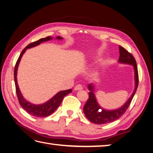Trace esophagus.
Returning a JSON list of instances; mask_svg holds the SVG:
<instances>
[{"instance_id": "34e87169", "label": "esophagus", "mask_w": 153, "mask_h": 153, "mask_svg": "<svg viewBox=\"0 0 153 153\" xmlns=\"http://www.w3.org/2000/svg\"><path fill=\"white\" fill-rule=\"evenodd\" d=\"M83 89V87L81 84H78L75 87V89L74 90L75 91H79V90H82Z\"/></svg>"}]
</instances>
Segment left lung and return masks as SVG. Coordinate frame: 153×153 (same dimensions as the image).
Listing matches in <instances>:
<instances>
[{
    "label": "left lung",
    "instance_id": "obj_1",
    "mask_svg": "<svg viewBox=\"0 0 153 153\" xmlns=\"http://www.w3.org/2000/svg\"><path fill=\"white\" fill-rule=\"evenodd\" d=\"M119 62L132 65L135 72V89L126 102L121 107L115 110H105L101 108L97 101L94 92V85L92 84L88 85V89L89 90V99L84 106V112L86 117L92 123L97 124H103L112 123L119 119L125 113L130 105L131 100L137 91L138 85V74L137 62L135 58L128 51L121 46H119Z\"/></svg>",
    "mask_w": 153,
    "mask_h": 153
}]
</instances>
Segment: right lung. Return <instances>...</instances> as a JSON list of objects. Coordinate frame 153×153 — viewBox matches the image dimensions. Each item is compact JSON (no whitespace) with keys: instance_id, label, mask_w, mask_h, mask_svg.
Here are the masks:
<instances>
[{"instance_id":"right-lung-1","label":"right lung","mask_w":153,"mask_h":153,"mask_svg":"<svg viewBox=\"0 0 153 153\" xmlns=\"http://www.w3.org/2000/svg\"><path fill=\"white\" fill-rule=\"evenodd\" d=\"M53 38L51 36H47L45 38H41L39 39L38 41H35V42L31 43L29 45H28L27 47L22 50L21 54L20 55L18 59V61L16 63V65L15 67V71H14V78H15V87H16V95L18 99V101L22 106V107L24 108L27 113L29 114L33 115L35 117H45L50 115L53 113L57 108L59 107V105H61V102L62 101V100L64 97L66 96L67 94L71 93L72 92L71 89H68L65 91H62L59 92L54 96H53L52 98L47 101V102H45L42 104L39 105H35L33 103H31L29 102L28 101H27L24 98L23 95L22 94L20 90L19 89V87H18V83H17V70L18 65H19V63L20 62V60L23 55L27 49L30 48L32 47H36V46L39 45L41 43L45 42V41H47L49 40L52 39ZM57 39L62 40L63 38L62 37L57 36L56 38Z\"/></svg>"}]
</instances>
